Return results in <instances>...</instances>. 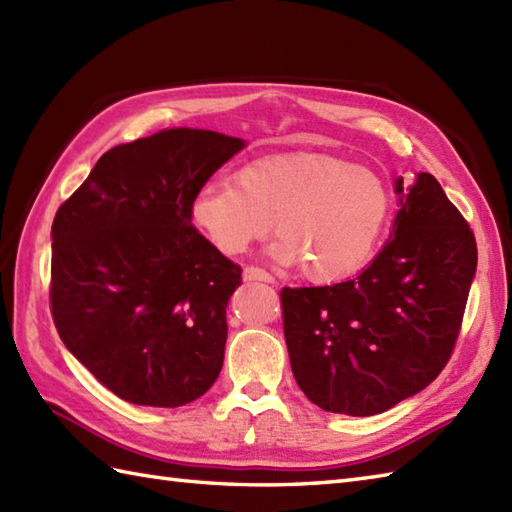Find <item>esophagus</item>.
Returning a JSON list of instances; mask_svg holds the SVG:
<instances>
[{
    "mask_svg": "<svg viewBox=\"0 0 512 512\" xmlns=\"http://www.w3.org/2000/svg\"><path fill=\"white\" fill-rule=\"evenodd\" d=\"M244 279L246 281H266V284H273V275L266 273L264 268H257V266H246L244 268Z\"/></svg>",
    "mask_w": 512,
    "mask_h": 512,
    "instance_id": "esophagus-1",
    "label": "esophagus"
}]
</instances>
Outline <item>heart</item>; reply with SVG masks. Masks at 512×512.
I'll return each instance as SVG.
<instances>
[{"mask_svg": "<svg viewBox=\"0 0 512 512\" xmlns=\"http://www.w3.org/2000/svg\"><path fill=\"white\" fill-rule=\"evenodd\" d=\"M394 195L376 171L330 154H275L248 162L233 180L206 184L191 220L224 255H242L270 231L279 264L317 284L361 268L383 235Z\"/></svg>", "mask_w": 512, "mask_h": 512, "instance_id": "heart-1", "label": "heart"}]
</instances>
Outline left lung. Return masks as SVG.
Returning <instances> with one entry per match:
<instances>
[{
  "instance_id": "left-lung-1",
  "label": "left lung",
  "mask_w": 512,
  "mask_h": 512,
  "mask_svg": "<svg viewBox=\"0 0 512 512\" xmlns=\"http://www.w3.org/2000/svg\"><path fill=\"white\" fill-rule=\"evenodd\" d=\"M385 246L361 275L284 288V336L314 405L376 416L427 387L449 363L477 268L475 235L431 173L405 191Z\"/></svg>"
}]
</instances>
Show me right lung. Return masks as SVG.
I'll return each instance as SVG.
<instances>
[{"label":"right lung","instance_id":"obj_1","mask_svg":"<svg viewBox=\"0 0 512 512\" xmlns=\"http://www.w3.org/2000/svg\"><path fill=\"white\" fill-rule=\"evenodd\" d=\"M239 149L209 129H162L105 151L54 215V325L132 405L182 407L220 376L242 268L191 224V202Z\"/></svg>","mask_w":512,"mask_h":512}]
</instances>
